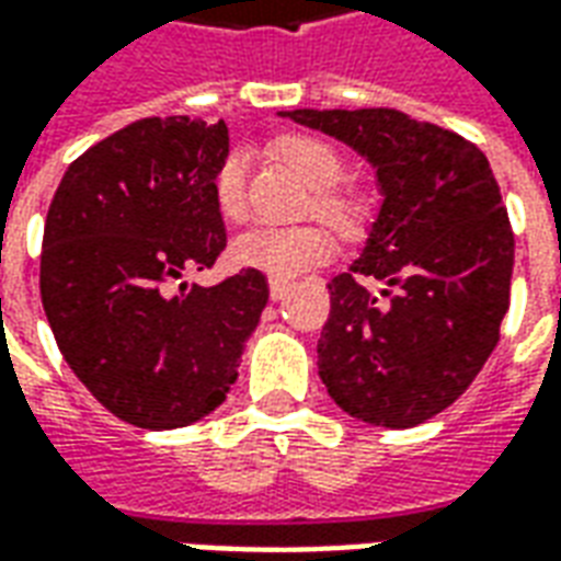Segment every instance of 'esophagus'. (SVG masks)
I'll return each instance as SVG.
<instances>
[{"label":"esophagus","instance_id":"34e87169","mask_svg":"<svg viewBox=\"0 0 561 561\" xmlns=\"http://www.w3.org/2000/svg\"><path fill=\"white\" fill-rule=\"evenodd\" d=\"M288 288H291V282L270 279V297H273V300H282V297L288 294Z\"/></svg>","mask_w":561,"mask_h":561}]
</instances>
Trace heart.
<instances>
[{"instance_id":"b5f03b06","label":"heart","mask_w":561,"mask_h":561,"mask_svg":"<svg viewBox=\"0 0 561 561\" xmlns=\"http://www.w3.org/2000/svg\"><path fill=\"white\" fill-rule=\"evenodd\" d=\"M279 156L300 180L312 185V201L306 213L333 225L342 237H357L369 221V204L360 192L340 185L345 180V159L330 140L318 135H285L276 140ZM216 207L228 221L245 219V171L243 156L231 152L213 180ZM333 255V237L321 225H297V228H252L240 233L231 245L233 264L257 270L270 279L288 282L306 270L324 264Z\"/></svg>"}]
</instances>
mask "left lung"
I'll return each mask as SVG.
<instances>
[{
  "mask_svg": "<svg viewBox=\"0 0 561 561\" xmlns=\"http://www.w3.org/2000/svg\"><path fill=\"white\" fill-rule=\"evenodd\" d=\"M373 161L381 213L364 255L333 276L318 376L342 412L409 430L457 402L499 342L514 231L471 140L390 107L285 111ZM381 280L376 295L368 288Z\"/></svg>",
  "mask_w": 561,
  "mask_h": 561,
  "instance_id": "8db88e82",
  "label": "left lung"
}]
</instances>
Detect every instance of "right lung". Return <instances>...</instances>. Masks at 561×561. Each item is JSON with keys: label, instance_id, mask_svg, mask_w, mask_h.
I'll return each mask as SVG.
<instances>
[{"label": "right lung", "instance_id": "obj_1", "mask_svg": "<svg viewBox=\"0 0 561 561\" xmlns=\"http://www.w3.org/2000/svg\"><path fill=\"white\" fill-rule=\"evenodd\" d=\"M225 123L149 116L68 164L42 243V304L56 345L104 409L140 430L207 417L237 381L267 306V276L171 285L228 245L213 180Z\"/></svg>", "mask_w": 561, "mask_h": 561}]
</instances>
